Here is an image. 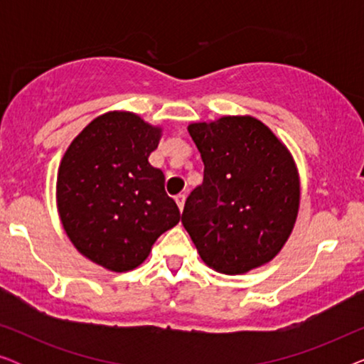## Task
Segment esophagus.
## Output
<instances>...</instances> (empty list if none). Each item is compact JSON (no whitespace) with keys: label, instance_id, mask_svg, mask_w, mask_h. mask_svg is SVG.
<instances>
[{"label":"esophagus","instance_id":"34e87169","mask_svg":"<svg viewBox=\"0 0 364 364\" xmlns=\"http://www.w3.org/2000/svg\"><path fill=\"white\" fill-rule=\"evenodd\" d=\"M176 202H177V205L182 212L183 210V203H186V193H178V196H176Z\"/></svg>","mask_w":364,"mask_h":364}]
</instances>
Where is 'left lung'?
<instances>
[{"label":"left lung","instance_id":"left-lung-1","mask_svg":"<svg viewBox=\"0 0 364 364\" xmlns=\"http://www.w3.org/2000/svg\"><path fill=\"white\" fill-rule=\"evenodd\" d=\"M203 182L187 197L182 223L213 270L240 275L270 262L290 237L300 181L288 149L250 116L188 126Z\"/></svg>","mask_w":364,"mask_h":364}]
</instances>
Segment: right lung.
I'll use <instances>...</instances> for the list:
<instances>
[{
    "mask_svg": "<svg viewBox=\"0 0 364 364\" xmlns=\"http://www.w3.org/2000/svg\"><path fill=\"white\" fill-rule=\"evenodd\" d=\"M161 129L132 112H107L74 139L58 172V212L74 247L112 272L146 260L181 220L166 177L149 164Z\"/></svg>",
    "mask_w": 364,
    "mask_h": 364,
    "instance_id": "add662e5",
    "label": "right lung"
}]
</instances>
